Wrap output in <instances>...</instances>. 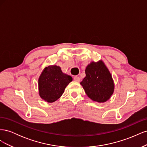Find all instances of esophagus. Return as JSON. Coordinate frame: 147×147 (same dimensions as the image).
<instances>
[{
  "mask_svg": "<svg viewBox=\"0 0 147 147\" xmlns=\"http://www.w3.org/2000/svg\"><path fill=\"white\" fill-rule=\"evenodd\" d=\"M74 80L75 81H76V82H80V78L78 76H75L74 77Z\"/></svg>",
  "mask_w": 147,
  "mask_h": 147,
  "instance_id": "esophagus-1",
  "label": "esophagus"
}]
</instances>
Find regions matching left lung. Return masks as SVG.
<instances>
[{
    "label": "left lung",
    "instance_id": "obj_1",
    "mask_svg": "<svg viewBox=\"0 0 147 147\" xmlns=\"http://www.w3.org/2000/svg\"><path fill=\"white\" fill-rule=\"evenodd\" d=\"M86 77L80 83L86 95L93 101L106 102L114 91V83L109 70L103 63L92 62L85 69Z\"/></svg>",
    "mask_w": 147,
    "mask_h": 147
}]
</instances>
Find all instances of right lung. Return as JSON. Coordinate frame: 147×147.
I'll use <instances>...</instances> for the list:
<instances>
[{
  "mask_svg": "<svg viewBox=\"0 0 147 147\" xmlns=\"http://www.w3.org/2000/svg\"><path fill=\"white\" fill-rule=\"evenodd\" d=\"M72 81V78L62 72L60 67H47L38 78L39 95L44 100L51 103L59 98Z\"/></svg>",
  "mask_w": 147,
  "mask_h": 147,
  "instance_id": "obj_1",
  "label": "right lung"
}]
</instances>
